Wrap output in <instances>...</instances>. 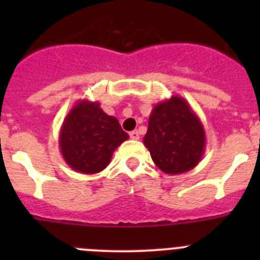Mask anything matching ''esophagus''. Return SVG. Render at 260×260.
Listing matches in <instances>:
<instances>
[{
	"label": "esophagus",
	"mask_w": 260,
	"mask_h": 260,
	"mask_svg": "<svg viewBox=\"0 0 260 260\" xmlns=\"http://www.w3.org/2000/svg\"><path fill=\"white\" fill-rule=\"evenodd\" d=\"M128 135H130V138H132L133 141H138V139H139V132H138V130H134V132H132Z\"/></svg>",
	"instance_id": "obj_1"
}]
</instances>
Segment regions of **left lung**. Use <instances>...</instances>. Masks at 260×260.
Returning <instances> with one entry per match:
<instances>
[{"mask_svg": "<svg viewBox=\"0 0 260 260\" xmlns=\"http://www.w3.org/2000/svg\"><path fill=\"white\" fill-rule=\"evenodd\" d=\"M153 162L167 174H181L199 164L206 150L203 123L181 96L158 103L143 138Z\"/></svg>", "mask_w": 260, "mask_h": 260, "instance_id": "obj_1", "label": "left lung"}]
</instances>
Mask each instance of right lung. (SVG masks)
<instances>
[{"label": "right lung", "instance_id": "add662e5", "mask_svg": "<svg viewBox=\"0 0 260 260\" xmlns=\"http://www.w3.org/2000/svg\"><path fill=\"white\" fill-rule=\"evenodd\" d=\"M128 139L118 119L108 116L99 102L79 100L59 130V150L75 172L95 174L104 171L118 146Z\"/></svg>", "mask_w": 260, "mask_h": 260}]
</instances>
